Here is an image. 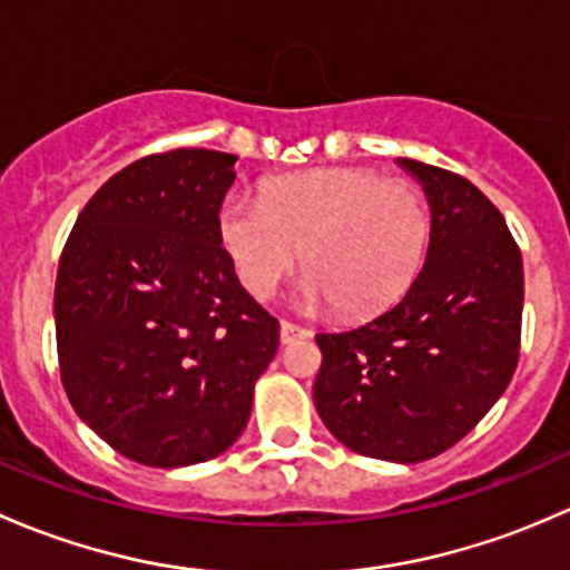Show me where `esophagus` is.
<instances>
[{
  "label": "esophagus",
  "mask_w": 570,
  "mask_h": 570,
  "mask_svg": "<svg viewBox=\"0 0 570 570\" xmlns=\"http://www.w3.org/2000/svg\"><path fill=\"white\" fill-rule=\"evenodd\" d=\"M308 327H301V325H295V322H281V344H292V342H297V338H306L308 336Z\"/></svg>",
  "instance_id": "34e87169"
}]
</instances>
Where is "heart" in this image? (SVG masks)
Returning <instances> with one entry per match:
<instances>
[{
	"mask_svg": "<svg viewBox=\"0 0 570 570\" xmlns=\"http://www.w3.org/2000/svg\"><path fill=\"white\" fill-rule=\"evenodd\" d=\"M220 239L253 297L264 301L301 262V303L347 317L405 292L430 243L424 195L366 168H320L264 184L262 198L220 206Z\"/></svg>",
	"mask_w": 570,
	"mask_h": 570,
	"instance_id": "b5f03b06",
	"label": "heart"
}]
</instances>
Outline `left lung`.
<instances>
[{"instance_id": "1", "label": "left lung", "mask_w": 570, "mask_h": 570, "mask_svg": "<svg viewBox=\"0 0 570 570\" xmlns=\"http://www.w3.org/2000/svg\"><path fill=\"white\" fill-rule=\"evenodd\" d=\"M396 163L428 195V258L386 312L317 333L314 405L358 455L422 463L455 446L508 389L519 364L524 267L502 212L469 178Z\"/></svg>"}]
</instances>
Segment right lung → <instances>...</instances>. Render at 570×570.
<instances>
[{
    "label": "right lung",
    "instance_id": "right-lung-1",
    "mask_svg": "<svg viewBox=\"0 0 570 570\" xmlns=\"http://www.w3.org/2000/svg\"><path fill=\"white\" fill-rule=\"evenodd\" d=\"M234 154L176 148L126 165L79 212L55 327L73 411L129 461L223 455L250 419L278 320L239 286L220 239Z\"/></svg>",
    "mask_w": 570,
    "mask_h": 570
}]
</instances>
